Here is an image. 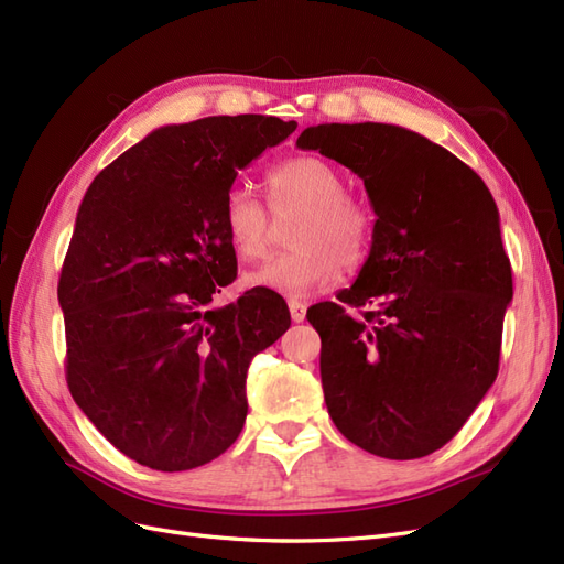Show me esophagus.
Returning a JSON list of instances; mask_svg holds the SVG:
<instances>
[{
    "label": "esophagus",
    "mask_w": 564,
    "mask_h": 564,
    "mask_svg": "<svg viewBox=\"0 0 564 564\" xmlns=\"http://www.w3.org/2000/svg\"><path fill=\"white\" fill-rule=\"evenodd\" d=\"M305 311H308V308H305V303H301V301H289V313H292V319L294 322H303L305 319Z\"/></svg>",
    "instance_id": "1"
}]
</instances>
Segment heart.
Instances as JSON below:
<instances>
[{
  "instance_id": "1",
  "label": "heart",
  "mask_w": 564,
  "mask_h": 564,
  "mask_svg": "<svg viewBox=\"0 0 564 564\" xmlns=\"http://www.w3.org/2000/svg\"><path fill=\"white\" fill-rule=\"evenodd\" d=\"M272 212L303 207L292 235L296 249L272 256L245 278L251 286L303 296L329 286L340 268L365 261L371 245V214L346 193V181L336 166L315 155L278 164L268 174ZM224 226L232 251L242 261H256L268 251L272 218L265 204L247 185H235L226 195Z\"/></svg>"
}]
</instances>
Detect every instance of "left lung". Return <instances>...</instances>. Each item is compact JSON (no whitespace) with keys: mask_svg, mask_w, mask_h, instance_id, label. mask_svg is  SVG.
Returning a JSON list of instances; mask_svg holds the SVG:
<instances>
[{"mask_svg":"<svg viewBox=\"0 0 564 564\" xmlns=\"http://www.w3.org/2000/svg\"><path fill=\"white\" fill-rule=\"evenodd\" d=\"M296 145L348 166L377 214L338 303L308 311L336 429L383 458L445 447L499 373L513 275L499 209L468 164L395 124H317ZM365 307L360 318L345 305Z\"/></svg>","mask_w":564,"mask_h":564,"instance_id":"left-lung-1","label":"left lung"}]
</instances>
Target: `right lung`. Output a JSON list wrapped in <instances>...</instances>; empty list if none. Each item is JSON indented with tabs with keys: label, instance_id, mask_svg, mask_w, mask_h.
<instances>
[{
	"label": "right lung",
	"instance_id": "add662e5",
	"mask_svg": "<svg viewBox=\"0 0 564 564\" xmlns=\"http://www.w3.org/2000/svg\"><path fill=\"white\" fill-rule=\"evenodd\" d=\"M294 129L265 115L155 129L79 204L58 280L65 379L135 464L191 470L242 433L247 369L292 317L265 286L209 308L237 275L224 204L237 172Z\"/></svg>",
	"mask_w": 564,
	"mask_h": 564
}]
</instances>
